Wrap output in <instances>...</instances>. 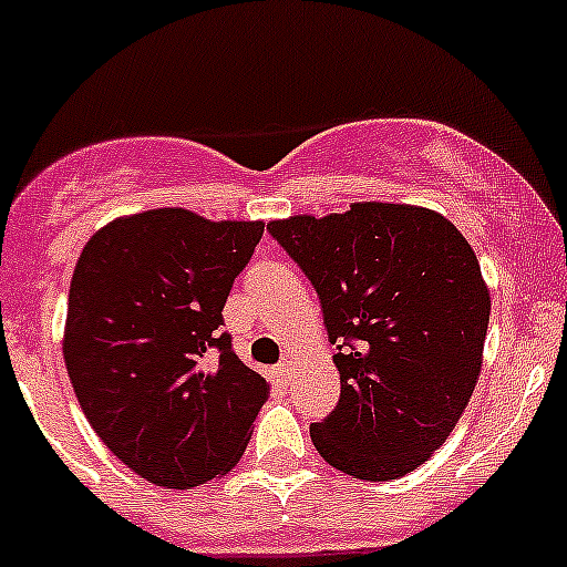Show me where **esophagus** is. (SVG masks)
<instances>
[{"instance_id": "1", "label": "esophagus", "mask_w": 567, "mask_h": 567, "mask_svg": "<svg viewBox=\"0 0 567 567\" xmlns=\"http://www.w3.org/2000/svg\"><path fill=\"white\" fill-rule=\"evenodd\" d=\"M277 371H279V377L285 379V382H290V379L296 377V363H293V360H290V358H285L282 363H279Z\"/></svg>"}]
</instances>
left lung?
Returning a JSON list of instances; mask_svg holds the SVG:
<instances>
[{"label":"left lung","instance_id":"obj_1","mask_svg":"<svg viewBox=\"0 0 567 567\" xmlns=\"http://www.w3.org/2000/svg\"><path fill=\"white\" fill-rule=\"evenodd\" d=\"M269 231L315 285L339 347L341 398L309 427L315 450L365 482L420 468L482 371L489 290L474 247L444 215L388 202L271 220Z\"/></svg>","mask_w":567,"mask_h":567}]
</instances>
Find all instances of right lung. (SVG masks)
<instances>
[{"label":"right lung","instance_id":"1","mask_svg":"<svg viewBox=\"0 0 567 567\" xmlns=\"http://www.w3.org/2000/svg\"><path fill=\"white\" fill-rule=\"evenodd\" d=\"M264 220L183 207L123 215L80 252L64 363L85 420L136 476L190 489L234 468L269 382L220 333Z\"/></svg>","mask_w":567,"mask_h":567}]
</instances>
